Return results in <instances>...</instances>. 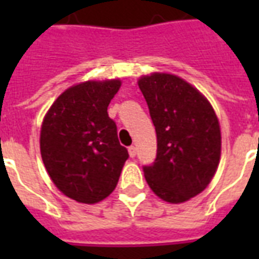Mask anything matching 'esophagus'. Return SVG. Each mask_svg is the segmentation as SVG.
I'll return each mask as SVG.
<instances>
[{
  "label": "esophagus",
  "instance_id": "34e87169",
  "mask_svg": "<svg viewBox=\"0 0 259 259\" xmlns=\"http://www.w3.org/2000/svg\"><path fill=\"white\" fill-rule=\"evenodd\" d=\"M136 154H137V150H136V147L135 146H130L129 147V155L132 158L136 157Z\"/></svg>",
  "mask_w": 259,
  "mask_h": 259
}]
</instances>
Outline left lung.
Here are the masks:
<instances>
[{
    "mask_svg": "<svg viewBox=\"0 0 259 259\" xmlns=\"http://www.w3.org/2000/svg\"><path fill=\"white\" fill-rule=\"evenodd\" d=\"M157 132V158L144 166L150 189L170 204L186 202L211 183L221 159V126L206 97L172 73L137 80Z\"/></svg>",
    "mask_w": 259,
    "mask_h": 259,
    "instance_id": "obj_1",
    "label": "left lung"
}]
</instances>
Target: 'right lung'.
<instances>
[{"instance_id":"right-lung-1","label":"right lung","mask_w":259,"mask_h":259,"mask_svg":"<svg viewBox=\"0 0 259 259\" xmlns=\"http://www.w3.org/2000/svg\"><path fill=\"white\" fill-rule=\"evenodd\" d=\"M120 85L119 79L77 83L53 102L42 119L40 152L47 174L61 193L81 204L107 198L129 158L107 112Z\"/></svg>"}]
</instances>
